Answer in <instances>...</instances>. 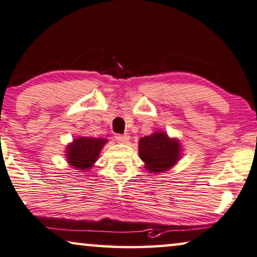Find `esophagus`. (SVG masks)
Listing matches in <instances>:
<instances>
[{
	"instance_id": "esophagus-1",
	"label": "esophagus",
	"mask_w": 257,
	"mask_h": 257,
	"mask_svg": "<svg viewBox=\"0 0 257 257\" xmlns=\"http://www.w3.org/2000/svg\"><path fill=\"white\" fill-rule=\"evenodd\" d=\"M129 139H130L129 135H116L115 136V140L117 141V143H121V144L128 143Z\"/></svg>"
}]
</instances>
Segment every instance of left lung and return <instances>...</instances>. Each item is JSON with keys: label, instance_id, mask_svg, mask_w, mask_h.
I'll use <instances>...</instances> for the list:
<instances>
[{"label": "left lung", "instance_id": "obj_1", "mask_svg": "<svg viewBox=\"0 0 257 257\" xmlns=\"http://www.w3.org/2000/svg\"><path fill=\"white\" fill-rule=\"evenodd\" d=\"M139 155L150 173H164L177 165L182 157V147L178 139L158 130L140 140Z\"/></svg>", "mask_w": 257, "mask_h": 257}]
</instances>
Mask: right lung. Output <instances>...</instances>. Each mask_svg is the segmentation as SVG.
I'll return each instance as SVG.
<instances>
[{
    "mask_svg": "<svg viewBox=\"0 0 257 257\" xmlns=\"http://www.w3.org/2000/svg\"><path fill=\"white\" fill-rule=\"evenodd\" d=\"M106 139L78 136L67 145L66 158L70 167L82 172H89L99 158V155L107 143Z\"/></svg>",
    "mask_w": 257,
    "mask_h": 257,
    "instance_id": "obj_1",
    "label": "right lung"
}]
</instances>
